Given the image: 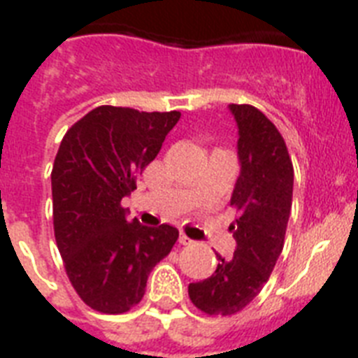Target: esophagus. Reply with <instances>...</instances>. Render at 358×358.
I'll use <instances>...</instances> for the list:
<instances>
[{
    "instance_id": "1",
    "label": "esophagus",
    "mask_w": 358,
    "mask_h": 358,
    "mask_svg": "<svg viewBox=\"0 0 358 358\" xmlns=\"http://www.w3.org/2000/svg\"><path fill=\"white\" fill-rule=\"evenodd\" d=\"M179 243H182V245H194V240L189 238V236H186L185 233H181V235H179Z\"/></svg>"
}]
</instances>
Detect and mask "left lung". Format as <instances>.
Segmentation results:
<instances>
[{"label": "left lung", "mask_w": 358, "mask_h": 358, "mask_svg": "<svg viewBox=\"0 0 358 358\" xmlns=\"http://www.w3.org/2000/svg\"><path fill=\"white\" fill-rule=\"evenodd\" d=\"M238 125L240 176L231 195L238 217L231 224L235 255H217V271L189 283V299L208 315H233L255 299L283 251L292 208L294 169L285 140L249 103H231Z\"/></svg>", "instance_id": "obj_1"}]
</instances>
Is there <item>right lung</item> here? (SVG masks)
Returning <instances> with one entry per match:
<instances>
[{"mask_svg":"<svg viewBox=\"0 0 358 358\" xmlns=\"http://www.w3.org/2000/svg\"><path fill=\"white\" fill-rule=\"evenodd\" d=\"M179 118V110L100 106L62 138L52 170L53 231L73 289L96 312L138 305L150 271L177 242L179 231L169 224L129 222L122 199Z\"/></svg>","mask_w":358,"mask_h":358,"instance_id":"obj_1","label":"right lung"}]
</instances>
